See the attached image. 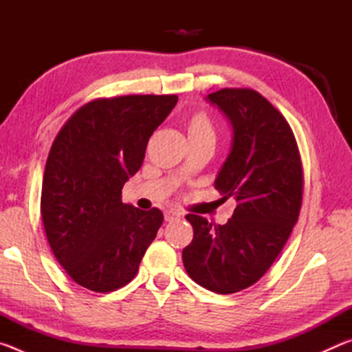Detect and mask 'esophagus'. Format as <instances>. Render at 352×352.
Here are the masks:
<instances>
[{"label": "esophagus", "mask_w": 352, "mask_h": 352, "mask_svg": "<svg viewBox=\"0 0 352 352\" xmlns=\"http://www.w3.org/2000/svg\"><path fill=\"white\" fill-rule=\"evenodd\" d=\"M182 217V214L178 212V211H175V210H166L164 211V220L166 222H172V220H177V219H180Z\"/></svg>", "instance_id": "34e87169"}]
</instances>
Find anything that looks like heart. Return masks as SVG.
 <instances>
[{
    "label": "heart",
    "mask_w": 352,
    "mask_h": 352,
    "mask_svg": "<svg viewBox=\"0 0 352 352\" xmlns=\"http://www.w3.org/2000/svg\"><path fill=\"white\" fill-rule=\"evenodd\" d=\"M189 140H214V126L205 111H197L188 119L186 124Z\"/></svg>",
    "instance_id": "1"
}]
</instances>
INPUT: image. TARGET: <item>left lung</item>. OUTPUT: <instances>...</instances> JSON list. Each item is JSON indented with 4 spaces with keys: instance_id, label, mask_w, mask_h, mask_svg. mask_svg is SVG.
<instances>
[{
    "instance_id": "obj_1",
    "label": "left lung",
    "mask_w": 352,
    "mask_h": 352,
    "mask_svg": "<svg viewBox=\"0 0 352 352\" xmlns=\"http://www.w3.org/2000/svg\"><path fill=\"white\" fill-rule=\"evenodd\" d=\"M206 100L233 129L214 188L237 205L225 225L188 214L194 239L182 258L201 287L234 294L264 276L294 230L302 199L301 158L289 122L258 91L223 88Z\"/></svg>"
}]
</instances>
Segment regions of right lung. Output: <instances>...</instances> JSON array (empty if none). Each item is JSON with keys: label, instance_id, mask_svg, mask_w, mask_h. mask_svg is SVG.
Wrapping results in <instances>:
<instances>
[{"label": "right lung", "instance_id": "right-lung-1", "mask_svg": "<svg viewBox=\"0 0 352 352\" xmlns=\"http://www.w3.org/2000/svg\"><path fill=\"white\" fill-rule=\"evenodd\" d=\"M178 98L119 96L77 110L52 142L41 188L47 242L65 272L93 292L132 281L163 212L122 204L148 138Z\"/></svg>", "mask_w": 352, "mask_h": 352}]
</instances>
